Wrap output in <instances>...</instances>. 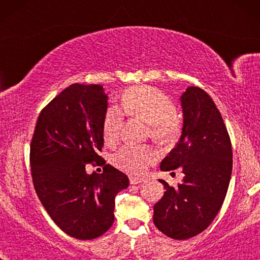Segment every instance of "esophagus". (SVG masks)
I'll use <instances>...</instances> for the list:
<instances>
[{
    "instance_id": "34e87169",
    "label": "esophagus",
    "mask_w": 260,
    "mask_h": 260,
    "mask_svg": "<svg viewBox=\"0 0 260 260\" xmlns=\"http://www.w3.org/2000/svg\"><path fill=\"white\" fill-rule=\"evenodd\" d=\"M142 182H143V179H138V177L130 176V183L131 184H138V183H142Z\"/></svg>"
}]
</instances>
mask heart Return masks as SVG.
Listing matches in <instances>:
<instances>
[{"label":"heart","mask_w":260,"mask_h":260,"mask_svg":"<svg viewBox=\"0 0 260 260\" xmlns=\"http://www.w3.org/2000/svg\"><path fill=\"white\" fill-rule=\"evenodd\" d=\"M122 110L126 115L148 124L149 135L158 143H169L177 136L180 123L176 106L168 95L150 86L131 87L122 95ZM123 112L117 106L106 110L102 124L103 140L113 147L119 140L123 126ZM157 154L148 145H123L112 155V163L124 172L141 175Z\"/></svg>","instance_id":"b5f03b06"}]
</instances>
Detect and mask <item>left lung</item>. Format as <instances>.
<instances>
[{
    "label": "left lung",
    "mask_w": 260,
    "mask_h": 260,
    "mask_svg": "<svg viewBox=\"0 0 260 260\" xmlns=\"http://www.w3.org/2000/svg\"><path fill=\"white\" fill-rule=\"evenodd\" d=\"M181 106L182 134L159 168H181L184 177L175 188L159 180L166 191L154 206L155 226L176 240L198 236L211 225L232 174V145L213 99L202 88L189 86L181 95Z\"/></svg>",
    "instance_id": "1"
}]
</instances>
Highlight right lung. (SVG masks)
<instances>
[{
	"label": "right lung",
	"mask_w": 260,
	"mask_h": 260,
	"mask_svg": "<svg viewBox=\"0 0 260 260\" xmlns=\"http://www.w3.org/2000/svg\"><path fill=\"white\" fill-rule=\"evenodd\" d=\"M108 95L101 85L72 84L45 106L30 142L35 191L60 230L91 240L112 226L115 198L129 186L125 174L106 165L103 174H87L88 162L100 165L102 124Z\"/></svg>",
	"instance_id": "add662e5"
}]
</instances>
